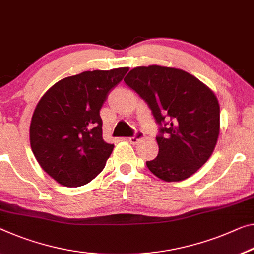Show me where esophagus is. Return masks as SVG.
Returning <instances> with one entry per match:
<instances>
[{
  "instance_id": "1",
  "label": "esophagus",
  "mask_w": 254,
  "mask_h": 254,
  "mask_svg": "<svg viewBox=\"0 0 254 254\" xmlns=\"http://www.w3.org/2000/svg\"><path fill=\"white\" fill-rule=\"evenodd\" d=\"M144 136H145V134H144L143 131L137 130V131L135 132L134 136H131V137L128 138V140H129V142H130L131 144H136V143H138V140L143 139Z\"/></svg>"
}]
</instances>
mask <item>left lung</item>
Segmentation results:
<instances>
[{
	"label": "left lung",
	"mask_w": 254,
	"mask_h": 254,
	"mask_svg": "<svg viewBox=\"0 0 254 254\" xmlns=\"http://www.w3.org/2000/svg\"><path fill=\"white\" fill-rule=\"evenodd\" d=\"M124 81L145 101L159 125L158 157L146 161L151 173L166 182L192 176L211 157L219 136L213 92L184 70L160 65L134 68Z\"/></svg>",
	"instance_id": "1"
}]
</instances>
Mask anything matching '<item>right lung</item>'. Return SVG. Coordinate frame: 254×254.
I'll return each instance as SVG.
<instances>
[{"instance_id": "right-lung-1", "label": "right lung", "mask_w": 254, "mask_h": 254, "mask_svg": "<svg viewBox=\"0 0 254 254\" xmlns=\"http://www.w3.org/2000/svg\"><path fill=\"white\" fill-rule=\"evenodd\" d=\"M127 71L94 70L64 78L37 103L30 146L43 170L61 185L83 186L103 170L114 144L102 137L100 110Z\"/></svg>"}]
</instances>
